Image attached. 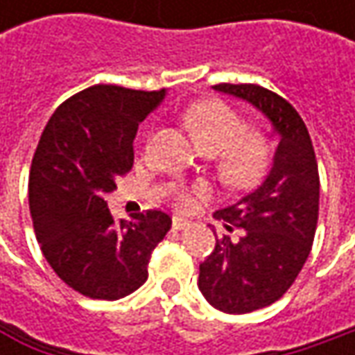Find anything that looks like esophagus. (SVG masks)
Here are the masks:
<instances>
[{
  "mask_svg": "<svg viewBox=\"0 0 355 355\" xmlns=\"http://www.w3.org/2000/svg\"><path fill=\"white\" fill-rule=\"evenodd\" d=\"M171 227H173L175 231H184L185 227H189V221H185L182 217H173V219H171Z\"/></svg>",
  "mask_w": 355,
  "mask_h": 355,
  "instance_id": "34e87169",
  "label": "esophagus"
}]
</instances>
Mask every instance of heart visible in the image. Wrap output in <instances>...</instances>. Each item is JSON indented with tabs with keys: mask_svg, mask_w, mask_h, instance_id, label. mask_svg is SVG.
<instances>
[{
	"mask_svg": "<svg viewBox=\"0 0 355 355\" xmlns=\"http://www.w3.org/2000/svg\"><path fill=\"white\" fill-rule=\"evenodd\" d=\"M185 122L203 150L215 152L217 175L231 187H251L263 180L275 156L272 138L261 128H245L243 118L219 101L193 104L185 112ZM205 193L203 185L178 187L175 203L189 209L199 196Z\"/></svg>",
	"mask_w": 355,
	"mask_h": 355,
	"instance_id": "1",
	"label": "heart"
}]
</instances>
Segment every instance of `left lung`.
Wrapping results in <instances>:
<instances>
[{"instance_id":"8db88e82","label":"left lung","mask_w":355,"mask_h":355,"mask_svg":"<svg viewBox=\"0 0 355 355\" xmlns=\"http://www.w3.org/2000/svg\"><path fill=\"white\" fill-rule=\"evenodd\" d=\"M213 89L251 103L280 136L265 182L213 215L225 221L227 231L243 229L241 237L217 239L199 265L205 300L227 314H247L277 302L306 263L318 223V164L304 120L277 92L229 83Z\"/></svg>"}]
</instances>
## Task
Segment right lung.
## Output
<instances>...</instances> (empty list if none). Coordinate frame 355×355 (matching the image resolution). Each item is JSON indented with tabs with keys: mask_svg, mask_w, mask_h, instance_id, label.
I'll use <instances>...</instances> for the list:
<instances>
[{
	"mask_svg": "<svg viewBox=\"0 0 355 355\" xmlns=\"http://www.w3.org/2000/svg\"><path fill=\"white\" fill-rule=\"evenodd\" d=\"M166 90L94 85L53 112L29 171L35 235L51 268L73 291L118 300L140 288L171 217L157 209L116 221L106 193L134 166L138 124Z\"/></svg>",
	"mask_w": 355,
	"mask_h": 355,
	"instance_id": "1",
	"label": "right lung"
}]
</instances>
